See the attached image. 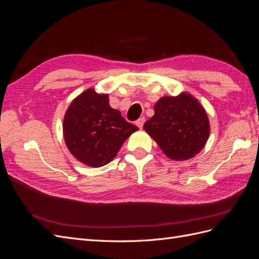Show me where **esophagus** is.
<instances>
[{
    "label": "esophagus",
    "mask_w": 259,
    "mask_h": 259,
    "mask_svg": "<svg viewBox=\"0 0 259 259\" xmlns=\"http://www.w3.org/2000/svg\"><path fill=\"white\" fill-rule=\"evenodd\" d=\"M144 123H145V117H140V119H138L136 121V125L139 127V128H143L144 126Z\"/></svg>",
    "instance_id": "1"
}]
</instances>
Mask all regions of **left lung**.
<instances>
[{"mask_svg":"<svg viewBox=\"0 0 259 259\" xmlns=\"http://www.w3.org/2000/svg\"><path fill=\"white\" fill-rule=\"evenodd\" d=\"M144 130L169 159H191L204 148L209 136L205 109L189 93L164 96L154 105V114Z\"/></svg>","mask_w":259,"mask_h":259,"instance_id":"1","label":"left lung"}]
</instances>
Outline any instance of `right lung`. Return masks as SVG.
Returning <instances> with one entry per match:
<instances>
[{
    "instance_id": "add662e5",
    "label": "right lung",
    "mask_w": 259,
    "mask_h": 259,
    "mask_svg": "<svg viewBox=\"0 0 259 259\" xmlns=\"http://www.w3.org/2000/svg\"><path fill=\"white\" fill-rule=\"evenodd\" d=\"M62 130L66 146L74 158L88 166L99 167L115 158L138 127L110 107L108 94L89 89L68 107Z\"/></svg>"
}]
</instances>
